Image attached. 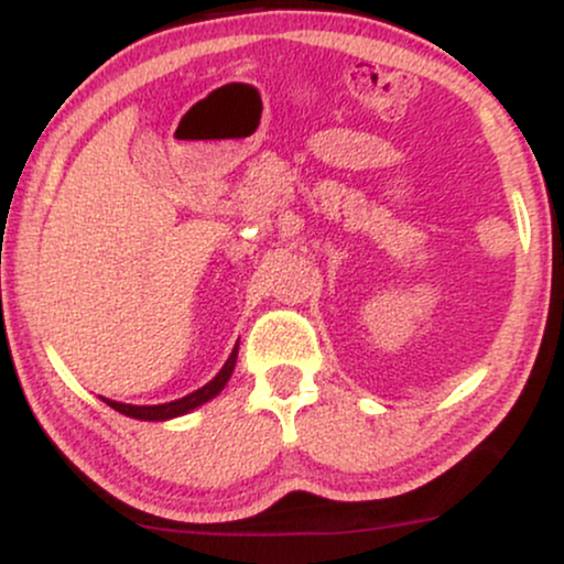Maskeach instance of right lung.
<instances>
[{
  "label": "right lung",
  "mask_w": 564,
  "mask_h": 564,
  "mask_svg": "<svg viewBox=\"0 0 564 564\" xmlns=\"http://www.w3.org/2000/svg\"><path fill=\"white\" fill-rule=\"evenodd\" d=\"M236 358H238V345L232 347L230 358L225 360V366L219 368V373L215 379L209 381V384H204L200 390L185 394V398L180 400H172V403H161V405H129V403H116V400H106L108 405L113 408V411L124 413V416H132V419H142V422H166V419H174V416H183V413L193 411V408L204 405L206 400L217 398L219 392L225 390V384H228L232 368H236Z\"/></svg>",
  "instance_id": "add662e5"
}]
</instances>
